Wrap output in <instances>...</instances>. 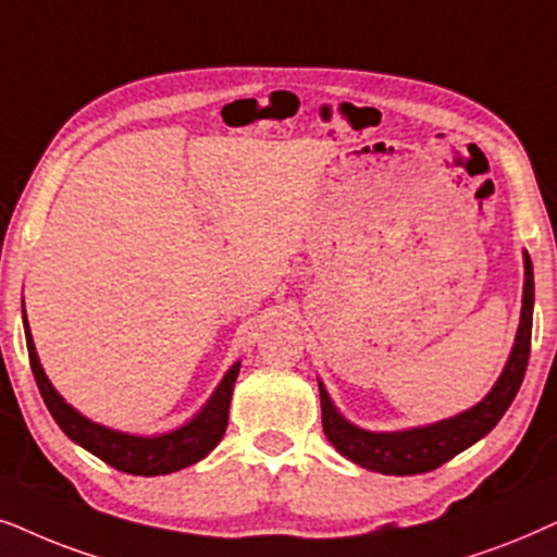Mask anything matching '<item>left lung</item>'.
Instances as JSON below:
<instances>
[{"instance_id":"left-lung-1","label":"left lung","mask_w":557,"mask_h":557,"mask_svg":"<svg viewBox=\"0 0 557 557\" xmlns=\"http://www.w3.org/2000/svg\"><path fill=\"white\" fill-rule=\"evenodd\" d=\"M532 306H535V277H532V259L524 251L520 329H517L515 346H511L499 380L481 403L469 407L466 412L454 414V418L433 422V425L395 430V433H372V430L356 428L354 422H348L333 407L323 382H318L325 438L348 461L359 463L361 469L387 473V476H414V473H428L450 461L461 450L484 438L488 430L502 420V414L509 410L511 399L520 392L530 359Z\"/></svg>"}]
</instances>
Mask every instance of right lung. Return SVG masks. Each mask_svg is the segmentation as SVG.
Masks as SVG:
<instances>
[{
	"label": "right lung",
	"instance_id": "obj_1",
	"mask_svg": "<svg viewBox=\"0 0 557 557\" xmlns=\"http://www.w3.org/2000/svg\"><path fill=\"white\" fill-rule=\"evenodd\" d=\"M22 323H25V338H27V354H29V367H33L37 389H40L42 399H46L50 414L58 422V428L73 443H78L81 448H86L88 454L99 456L103 463L114 466L116 471L132 473V476H162V473L181 471L185 466L198 463L201 458L211 454L219 446V441L224 438L226 425H228V405H232V392L234 382L239 376V361L228 369L224 380L213 392L209 403L196 418H190L185 425L170 430L162 435H129L119 433V430L103 428L99 422L88 420L78 410L65 403L58 395L53 384L42 372L40 359H37L33 333H29V323L22 308Z\"/></svg>",
	"mask_w": 557,
	"mask_h": 557
}]
</instances>
